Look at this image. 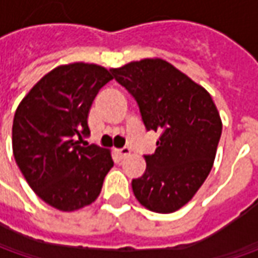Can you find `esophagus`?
<instances>
[{
  "mask_svg": "<svg viewBox=\"0 0 258 258\" xmlns=\"http://www.w3.org/2000/svg\"><path fill=\"white\" fill-rule=\"evenodd\" d=\"M131 148H122V149H117V155H119V158L120 159H123V158H126V156H129L131 155Z\"/></svg>",
  "mask_w": 258,
  "mask_h": 258,
  "instance_id": "34e87169",
  "label": "esophagus"
}]
</instances>
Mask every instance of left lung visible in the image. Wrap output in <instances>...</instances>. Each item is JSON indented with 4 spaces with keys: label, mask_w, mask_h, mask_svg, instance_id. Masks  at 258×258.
I'll use <instances>...</instances> for the list:
<instances>
[{
    "label": "left lung",
    "mask_w": 258,
    "mask_h": 258,
    "mask_svg": "<svg viewBox=\"0 0 258 258\" xmlns=\"http://www.w3.org/2000/svg\"><path fill=\"white\" fill-rule=\"evenodd\" d=\"M139 104L145 127L159 132L146 171L132 181L145 208L169 214L188 204L211 171L223 122L211 94L162 58L112 69Z\"/></svg>",
    "instance_id": "obj_1"
}]
</instances>
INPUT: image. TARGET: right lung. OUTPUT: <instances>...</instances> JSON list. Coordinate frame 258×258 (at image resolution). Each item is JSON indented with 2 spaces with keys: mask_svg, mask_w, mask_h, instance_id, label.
<instances>
[{
  "mask_svg": "<svg viewBox=\"0 0 258 258\" xmlns=\"http://www.w3.org/2000/svg\"><path fill=\"white\" fill-rule=\"evenodd\" d=\"M112 79L103 66H58L33 86L15 110V162L31 189L60 211L94 203L113 166L109 149L83 144L90 135L87 117L94 97Z\"/></svg>",
  "mask_w": 258,
  "mask_h": 258,
  "instance_id": "right-lung-1",
  "label": "right lung"
}]
</instances>
